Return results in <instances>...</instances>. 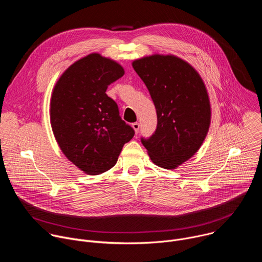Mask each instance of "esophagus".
<instances>
[{"label": "esophagus", "instance_id": "34e87169", "mask_svg": "<svg viewBox=\"0 0 262 262\" xmlns=\"http://www.w3.org/2000/svg\"><path fill=\"white\" fill-rule=\"evenodd\" d=\"M132 126H133V128H134L135 133H136V134H138V133H139V129H140V124H139L138 122H135V123H133V124H132Z\"/></svg>", "mask_w": 262, "mask_h": 262}]
</instances>
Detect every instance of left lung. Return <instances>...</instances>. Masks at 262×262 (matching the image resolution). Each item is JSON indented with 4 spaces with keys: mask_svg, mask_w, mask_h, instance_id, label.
I'll return each instance as SVG.
<instances>
[{
    "mask_svg": "<svg viewBox=\"0 0 262 262\" xmlns=\"http://www.w3.org/2000/svg\"><path fill=\"white\" fill-rule=\"evenodd\" d=\"M132 65L158 115L155 135L142 143L154 164L176 169L195 156L207 136L211 106L206 86L189 62L171 54L145 56Z\"/></svg>",
    "mask_w": 262,
    "mask_h": 262,
    "instance_id": "obj_1",
    "label": "left lung"
}]
</instances>
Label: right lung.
I'll use <instances>...</instances> for the list:
<instances>
[{
    "instance_id": "1",
    "label": "right lung",
    "mask_w": 262,
    "mask_h": 262,
    "mask_svg": "<svg viewBox=\"0 0 262 262\" xmlns=\"http://www.w3.org/2000/svg\"><path fill=\"white\" fill-rule=\"evenodd\" d=\"M115 60L98 53L72 63L54 86L50 119L63 155L88 175L113 168L134 129L119 116L117 103L105 93L124 74Z\"/></svg>"
}]
</instances>
